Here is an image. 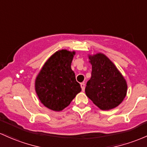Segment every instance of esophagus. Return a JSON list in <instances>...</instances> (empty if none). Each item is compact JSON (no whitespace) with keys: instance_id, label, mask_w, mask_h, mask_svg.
<instances>
[{"instance_id":"34e87169","label":"esophagus","mask_w":147,"mask_h":147,"mask_svg":"<svg viewBox=\"0 0 147 147\" xmlns=\"http://www.w3.org/2000/svg\"><path fill=\"white\" fill-rule=\"evenodd\" d=\"M80 86H81L82 91H84V90H85V84L84 83H81V84H80Z\"/></svg>"}]
</instances>
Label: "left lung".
Here are the masks:
<instances>
[{
	"instance_id": "left-lung-1",
	"label": "left lung",
	"mask_w": 147,
	"mask_h": 147,
	"mask_svg": "<svg viewBox=\"0 0 147 147\" xmlns=\"http://www.w3.org/2000/svg\"><path fill=\"white\" fill-rule=\"evenodd\" d=\"M88 59L92 71L85 88L86 95L102 110L117 107L126 96V81L105 54L89 55Z\"/></svg>"
}]
</instances>
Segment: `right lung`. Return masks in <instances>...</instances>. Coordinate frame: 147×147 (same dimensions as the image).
Masks as SVG:
<instances>
[{"instance_id":"right-lung-1","label":"right lung","mask_w":147,"mask_h":147,"mask_svg":"<svg viewBox=\"0 0 147 147\" xmlns=\"http://www.w3.org/2000/svg\"><path fill=\"white\" fill-rule=\"evenodd\" d=\"M75 51L59 50L46 61L35 82V91L46 107L60 112L82 91L71 63Z\"/></svg>"}]
</instances>
